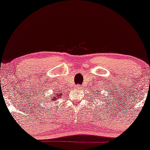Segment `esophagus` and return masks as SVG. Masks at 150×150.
<instances>
[{"label": "esophagus", "mask_w": 150, "mask_h": 150, "mask_svg": "<svg viewBox=\"0 0 150 150\" xmlns=\"http://www.w3.org/2000/svg\"><path fill=\"white\" fill-rule=\"evenodd\" d=\"M76 87L79 88V89H80V88H81V86H80V85H77Z\"/></svg>", "instance_id": "esophagus-1"}]
</instances>
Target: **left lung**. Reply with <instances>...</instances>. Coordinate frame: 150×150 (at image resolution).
<instances>
[{
  "instance_id": "left-lung-1",
  "label": "left lung",
  "mask_w": 150,
  "mask_h": 150,
  "mask_svg": "<svg viewBox=\"0 0 150 150\" xmlns=\"http://www.w3.org/2000/svg\"><path fill=\"white\" fill-rule=\"evenodd\" d=\"M95 96V97H97V96ZM95 99H96V98H95Z\"/></svg>"
}]
</instances>
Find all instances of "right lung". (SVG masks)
I'll list each match as a JSON object with an SVG mask.
<instances>
[{
    "label": "right lung",
    "instance_id": "obj_1",
    "mask_svg": "<svg viewBox=\"0 0 150 150\" xmlns=\"http://www.w3.org/2000/svg\"><path fill=\"white\" fill-rule=\"evenodd\" d=\"M61 92L60 93V92H54V93H52V94H51V96L52 97L51 98H48V101L50 102V101H52V102H55L57 99H59V98H60V96H61Z\"/></svg>",
    "mask_w": 150,
    "mask_h": 150
}]
</instances>
